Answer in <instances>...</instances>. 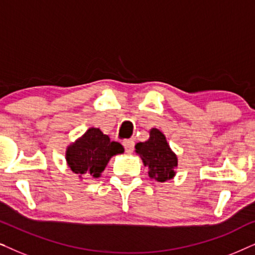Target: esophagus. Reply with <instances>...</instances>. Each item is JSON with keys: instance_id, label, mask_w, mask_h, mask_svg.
Here are the masks:
<instances>
[{"instance_id": "34e87169", "label": "esophagus", "mask_w": 255, "mask_h": 255, "mask_svg": "<svg viewBox=\"0 0 255 255\" xmlns=\"http://www.w3.org/2000/svg\"><path fill=\"white\" fill-rule=\"evenodd\" d=\"M123 146H124L125 151H127L128 153H131V152H133L134 141L131 140V139H127V140L123 141Z\"/></svg>"}]
</instances>
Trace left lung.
Here are the masks:
<instances>
[{"instance_id": "1", "label": "left lung", "mask_w": 255, "mask_h": 255, "mask_svg": "<svg viewBox=\"0 0 255 255\" xmlns=\"http://www.w3.org/2000/svg\"><path fill=\"white\" fill-rule=\"evenodd\" d=\"M135 153L141 158L144 166L148 167L151 179L165 182L175 176L177 156L170 149L165 134L158 128L149 131L148 140L135 145Z\"/></svg>"}]
</instances>
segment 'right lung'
Returning <instances> with one entry per match:
<instances>
[{
    "label": "right lung",
    "mask_w": 255,
    "mask_h": 255,
    "mask_svg": "<svg viewBox=\"0 0 255 255\" xmlns=\"http://www.w3.org/2000/svg\"><path fill=\"white\" fill-rule=\"evenodd\" d=\"M123 146L117 141H111L100 128H90L85 134L75 140L66 149V161L73 173L79 177L92 175L101 176L111 156L122 154Z\"/></svg>",
    "instance_id": "add662e5"
}]
</instances>
